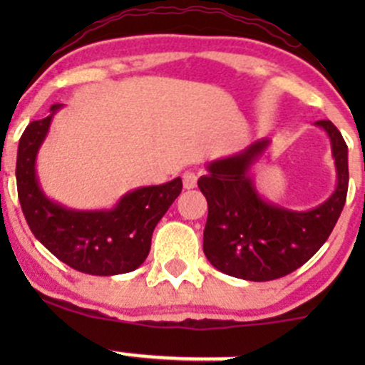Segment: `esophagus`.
I'll return each instance as SVG.
<instances>
[{"mask_svg":"<svg viewBox=\"0 0 365 365\" xmlns=\"http://www.w3.org/2000/svg\"><path fill=\"white\" fill-rule=\"evenodd\" d=\"M182 178H183V187H185V189H194V187H196V183H197L196 173L185 171L183 173Z\"/></svg>","mask_w":365,"mask_h":365,"instance_id":"esophagus-1","label":"esophagus"}]
</instances>
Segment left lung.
Masks as SVG:
<instances>
[{
	"instance_id": "obj_1",
	"label": "left lung",
	"mask_w": 365,
	"mask_h": 365,
	"mask_svg": "<svg viewBox=\"0 0 365 365\" xmlns=\"http://www.w3.org/2000/svg\"><path fill=\"white\" fill-rule=\"evenodd\" d=\"M316 125L332 143L337 187L325 203L307 212L272 205L257 194L249 169L270 145L268 139L210 162L197 187L208 203L203 251L217 270L245 281H274L307 263L330 237L348 194V146L330 120Z\"/></svg>"
}]
</instances>
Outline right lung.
Here are the masks:
<instances>
[{
  "instance_id": "1",
  "label": "right lung",
  "mask_w": 365,
  "mask_h": 365,
  "mask_svg": "<svg viewBox=\"0 0 365 365\" xmlns=\"http://www.w3.org/2000/svg\"><path fill=\"white\" fill-rule=\"evenodd\" d=\"M60 108L51 106L49 116L31 121L21 135L16 178L26 222L36 240L73 270L90 275L135 270L148 256L153 230L182 192V178L132 190L111 210L79 212L54 203L40 189L35 160Z\"/></svg>"
}]
</instances>
